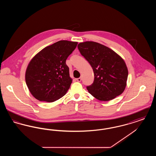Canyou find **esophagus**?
<instances>
[{"label":"esophagus","instance_id":"esophagus-1","mask_svg":"<svg viewBox=\"0 0 156 156\" xmlns=\"http://www.w3.org/2000/svg\"><path fill=\"white\" fill-rule=\"evenodd\" d=\"M81 78H76V81H77L78 82L81 81Z\"/></svg>","mask_w":156,"mask_h":156}]
</instances>
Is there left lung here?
Instances as JSON below:
<instances>
[{"mask_svg":"<svg viewBox=\"0 0 156 156\" xmlns=\"http://www.w3.org/2000/svg\"><path fill=\"white\" fill-rule=\"evenodd\" d=\"M78 48L94 71V81L87 87L89 93L102 101H110L122 94L128 76L124 60L109 48L96 42L81 43Z\"/></svg>","mask_w":156,"mask_h":156,"instance_id":"obj_1","label":"left lung"}]
</instances>
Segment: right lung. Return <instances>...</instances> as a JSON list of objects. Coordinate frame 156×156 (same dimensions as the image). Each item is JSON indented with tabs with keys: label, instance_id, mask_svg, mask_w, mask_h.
<instances>
[{
	"label": "right lung",
	"instance_id": "obj_1",
	"mask_svg": "<svg viewBox=\"0 0 156 156\" xmlns=\"http://www.w3.org/2000/svg\"><path fill=\"white\" fill-rule=\"evenodd\" d=\"M77 44L61 40L45 47L30 61L26 82L37 100L52 102L66 95L72 83L66 59Z\"/></svg>",
	"mask_w": 156,
	"mask_h": 156
}]
</instances>
